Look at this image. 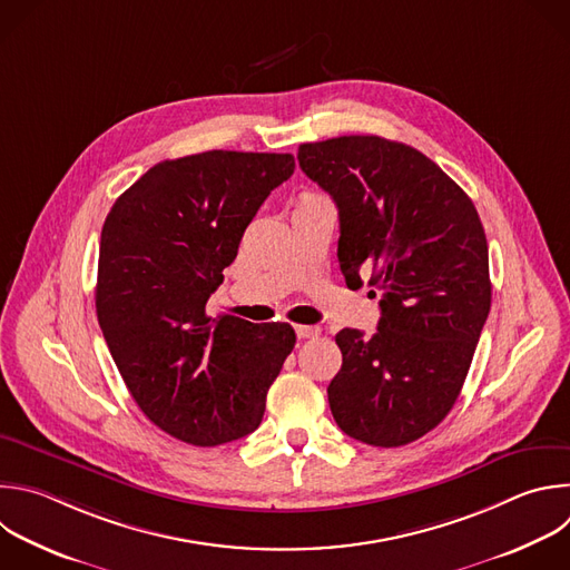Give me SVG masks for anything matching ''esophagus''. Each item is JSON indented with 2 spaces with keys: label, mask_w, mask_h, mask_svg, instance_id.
I'll list each match as a JSON object with an SVG mask.
<instances>
[{
  "label": "esophagus",
  "mask_w": 570,
  "mask_h": 570,
  "mask_svg": "<svg viewBox=\"0 0 570 570\" xmlns=\"http://www.w3.org/2000/svg\"><path fill=\"white\" fill-rule=\"evenodd\" d=\"M295 333L299 340H308V337H317L320 335V326H308V324H297Z\"/></svg>",
  "instance_id": "1"
}]
</instances>
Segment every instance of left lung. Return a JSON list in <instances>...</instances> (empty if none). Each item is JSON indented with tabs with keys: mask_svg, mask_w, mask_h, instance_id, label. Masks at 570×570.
<instances>
[{
	"mask_svg": "<svg viewBox=\"0 0 570 570\" xmlns=\"http://www.w3.org/2000/svg\"><path fill=\"white\" fill-rule=\"evenodd\" d=\"M302 171L340 215L346 286L381 295L371 337L342 328L328 385L337 428L375 448L432 432L454 407L490 313L488 242L472 199L425 154L381 136L299 145Z\"/></svg>",
	"mask_w": 570,
	"mask_h": 570,
	"instance_id": "obj_1",
	"label": "left lung"
}]
</instances>
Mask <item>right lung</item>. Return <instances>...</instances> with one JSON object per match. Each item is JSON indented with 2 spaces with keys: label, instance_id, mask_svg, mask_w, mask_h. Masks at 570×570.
Returning <instances> with one entry per match:
<instances>
[{
  "label": "right lung",
  "instance_id": "right-lung-1",
  "mask_svg": "<svg viewBox=\"0 0 570 570\" xmlns=\"http://www.w3.org/2000/svg\"><path fill=\"white\" fill-rule=\"evenodd\" d=\"M293 169L291 154L262 151L163 160L105 219L98 324L140 412L183 443L213 448L255 432L295 346L291 324L206 313L244 230Z\"/></svg>",
  "mask_w": 570,
  "mask_h": 570
}]
</instances>
